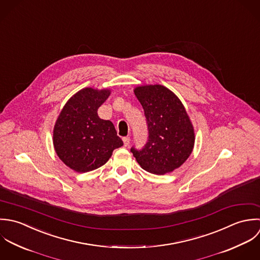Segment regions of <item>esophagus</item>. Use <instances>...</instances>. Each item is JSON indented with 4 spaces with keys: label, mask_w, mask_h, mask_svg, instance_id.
<instances>
[{
    "label": "esophagus",
    "mask_w": 260,
    "mask_h": 260,
    "mask_svg": "<svg viewBox=\"0 0 260 260\" xmlns=\"http://www.w3.org/2000/svg\"><path fill=\"white\" fill-rule=\"evenodd\" d=\"M122 141H123V145H124L125 147H127V146L129 145L131 139H129V137H125V138H123V139H122Z\"/></svg>",
    "instance_id": "obj_1"
}]
</instances>
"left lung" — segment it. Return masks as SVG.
<instances>
[{
	"mask_svg": "<svg viewBox=\"0 0 260 260\" xmlns=\"http://www.w3.org/2000/svg\"><path fill=\"white\" fill-rule=\"evenodd\" d=\"M147 118L149 138L142 150L131 152L147 172L164 175L181 167L191 155L195 133L178 96L167 87L142 85L135 88Z\"/></svg>",
	"mask_w": 260,
	"mask_h": 260,
	"instance_id": "1",
	"label": "left lung"
}]
</instances>
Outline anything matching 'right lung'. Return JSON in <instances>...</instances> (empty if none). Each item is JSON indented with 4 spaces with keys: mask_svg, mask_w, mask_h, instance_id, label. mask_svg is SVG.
Here are the masks:
<instances>
[{
    "mask_svg": "<svg viewBox=\"0 0 260 260\" xmlns=\"http://www.w3.org/2000/svg\"><path fill=\"white\" fill-rule=\"evenodd\" d=\"M109 94V89L83 88L69 99L56 120L55 152L75 172L86 173L102 167L113 150L123 145L113 123L98 114L99 107Z\"/></svg>",
    "mask_w": 260,
    "mask_h": 260,
    "instance_id": "1",
    "label": "right lung"
}]
</instances>
